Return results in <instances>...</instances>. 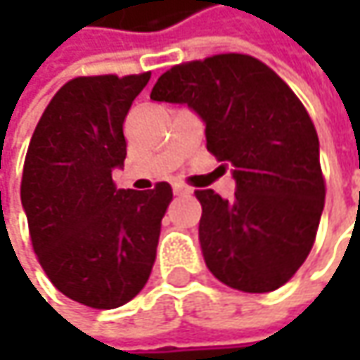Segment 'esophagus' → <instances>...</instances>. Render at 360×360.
<instances>
[{"label":"esophagus","mask_w":360,"mask_h":360,"mask_svg":"<svg viewBox=\"0 0 360 360\" xmlns=\"http://www.w3.org/2000/svg\"><path fill=\"white\" fill-rule=\"evenodd\" d=\"M172 190L176 196H188V194H192V188L184 186V184H178V182L172 184Z\"/></svg>","instance_id":"esophagus-1"}]
</instances>
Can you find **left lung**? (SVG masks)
<instances>
[{
    "mask_svg": "<svg viewBox=\"0 0 360 360\" xmlns=\"http://www.w3.org/2000/svg\"><path fill=\"white\" fill-rule=\"evenodd\" d=\"M150 98L198 114L208 152L236 182L232 200L196 190L208 270L242 292L283 286L311 252L325 208L319 136L295 91L256 58L222 53L174 65Z\"/></svg>",
    "mask_w": 360,
    "mask_h": 360,
    "instance_id": "1",
    "label": "left lung"
}]
</instances>
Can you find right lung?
Returning a JSON list of instances; mask_svg holds the SVG:
<instances>
[{"label": "right lung", "mask_w": 360, "mask_h": 360, "mask_svg": "<svg viewBox=\"0 0 360 360\" xmlns=\"http://www.w3.org/2000/svg\"><path fill=\"white\" fill-rule=\"evenodd\" d=\"M150 79L76 77L35 126L21 178V206L41 269L68 298L118 309L136 297L156 260L168 182L138 192L116 188L124 168V120Z\"/></svg>", "instance_id": "obj_1"}]
</instances>
